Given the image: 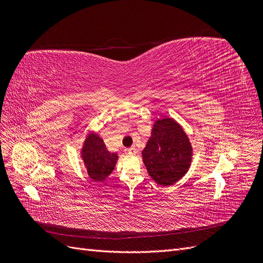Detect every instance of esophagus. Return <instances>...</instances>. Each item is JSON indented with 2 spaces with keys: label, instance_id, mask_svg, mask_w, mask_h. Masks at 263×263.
I'll use <instances>...</instances> for the list:
<instances>
[{
  "label": "esophagus",
  "instance_id": "34e87169",
  "mask_svg": "<svg viewBox=\"0 0 263 263\" xmlns=\"http://www.w3.org/2000/svg\"><path fill=\"white\" fill-rule=\"evenodd\" d=\"M126 151H127V154H128V155H136L137 154V149L135 147L126 149Z\"/></svg>",
  "mask_w": 263,
  "mask_h": 263
}]
</instances>
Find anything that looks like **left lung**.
Returning a JSON list of instances; mask_svg holds the SVG:
<instances>
[{
	"label": "left lung",
	"instance_id": "obj_1",
	"mask_svg": "<svg viewBox=\"0 0 263 263\" xmlns=\"http://www.w3.org/2000/svg\"><path fill=\"white\" fill-rule=\"evenodd\" d=\"M142 160L149 176L160 185H171L187 172L192 147L176 121L162 118L155 123L151 137L142 150Z\"/></svg>",
	"mask_w": 263,
	"mask_h": 263
}]
</instances>
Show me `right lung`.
<instances>
[{"mask_svg": "<svg viewBox=\"0 0 263 263\" xmlns=\"http://www.w3.org/2000/svg\"><path fill=\"white\" fill-rule=\"evenodd\" d=\"M117 154L109 153L98 134H90L82 148V159L93 181H104L115 168Z\"/></svg>", "mask_w": 263, "mask_h": 263, "instance_id": "1", "label": "right lung"}]
</instances>
